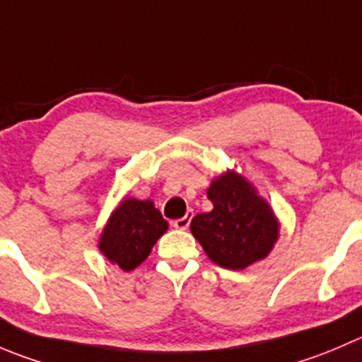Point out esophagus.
I'll list each match as a JSON object with an SVG mask.
<instances>
[{"instance_id":"obj_1","label":"esophagus","mask_w":362,"mask_h":362,"mask_svg":"<svg viewBox=\"0 0 362 362\" xmlns=\"http://www.w3.org/2000/svg\"><path fill=\"white\" fill-rule=\"evenodd\" d=\"M192 216H194V212H192V210H187V214H185L184 217H180V219L173 221V226L177 228V230H187L189 224H191Z\"/></svg>"}]
</instances>
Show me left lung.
<instances>
[{
    "mask_svg": "<svg viewBox=\"0 0 362 362\" xmlns=\"http://www.w3.org/2000/svg\"><path fill=\"white\" fill-rule=\"evenodd\" d=\"M214 209L191 221V233L214 263L230 270L267 258L279 238V219L242 173L226 170L206 189Z\"/></svg>",
    "mask_w": 362,
    "mask_h": 362,
    "instance_id": "left-lung-1",
    "label": "left lung"
}]
</instances>
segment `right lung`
I'll use <instances>...</instances> for the list:
<instances>
[{
    "instance_id": "right-lung-1",
    "label": "right lung",
    "mask_w": 362,
    "mask_h": 362,
    "mask_svg": "<svg viewBox=\"0 0 362 362\" xmlns=\"http://www.w3.org/2000/svg\"><path fill=\"white\" fill-rule=\"evenodd\" d=\"M168 226L152 199L124 196L100 233L99 249L113 265L131 272L148 258Z\"/></svg>"
}]
</instances>
